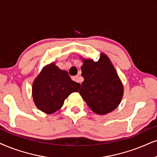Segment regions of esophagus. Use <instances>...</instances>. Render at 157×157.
Instances as JSON below:
<instances>
[{"label": "esophagus", "instance_id": "1", "mask_svg": "<svg viewBox=\"0 0 157 157\" xmlns=\"http://www.w3.org/2000/svg\"><path fill=\"white\" fill-rule=\"evenodd\" d=\"M72 80H74V81H75V82H79V83H80V84H81L80 78V76H79V75H77V76H74V77H72Z\"/></svg>", "mask_w": 157, "mask_h": 157}]
</instances>
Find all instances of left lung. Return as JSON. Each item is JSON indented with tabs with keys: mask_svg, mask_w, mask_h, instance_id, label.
Masks as SVG:
<instances>
[{
	"mask_svg": "<svg viewBox=\"0 0 157 157\" xmlns=\"http://www.w3.org/2000/svg\"><path fill=\"white\" fill-rule=\"evenodd\" d=\"M84 81L80 94L93 112L104 115L120 104L124 93L122 83L110 59L104 53L98 61L82 59Z\"/></svg>",
	"mask_w": 157,
	"mask_h": 157,
	"instance_id": "8db88e82",
	"label": "left lung"
}]
</instances>
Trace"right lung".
<instances>
[{
	"label": "right lung",
	"instance_id": "obj_1",
	"mask_svg": "<svg viewBox=\"0 0 157 157\" xmlns=\"http://www.w3.org/2000/svg\"><path fill=\"white\" fill-rule=\"evenodd\" d=\"M80 88V83L71 80L67 71L51 63L43 67L33 82V101L38 109L51 114L60 109L65 99L79 92Z\"/></svg>",
	"mask_w": 157,
	"mask_h": 157
}]
</instances>
